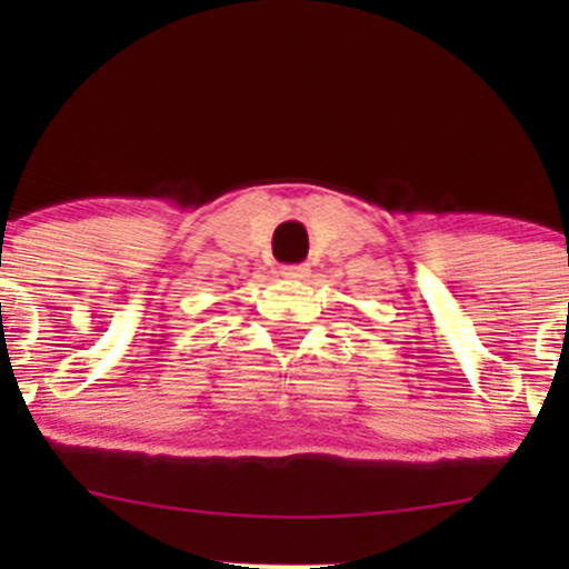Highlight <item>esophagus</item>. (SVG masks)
I'll use <instances>...</instances> for the list:
<instances>
[{
  "label": "esophagus",
  "mask_w": 569,
  "mask_h": 569,
  "mask_svg": "<svg viewBox=\"0 0 569 569\" xmlns=\"http://www.w3.org/2000/svg\"><path fill=\"white\" fill-rule=\"evenodd\" d=\"M280 276H283L286 280H305L307 276H310V267L307 264H289L280 270Z\"/></svg>",
  "instance_id": "obj_1"
}]
</instances>
